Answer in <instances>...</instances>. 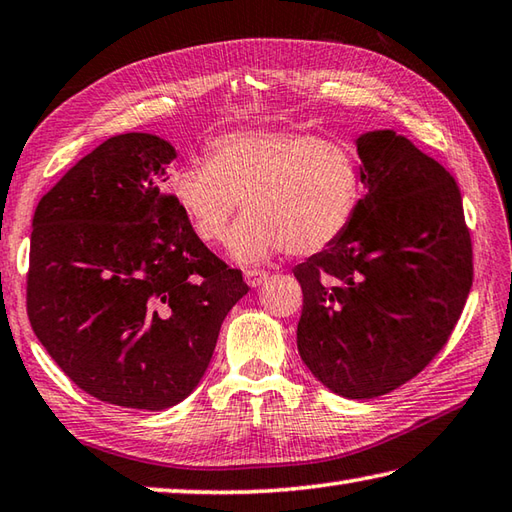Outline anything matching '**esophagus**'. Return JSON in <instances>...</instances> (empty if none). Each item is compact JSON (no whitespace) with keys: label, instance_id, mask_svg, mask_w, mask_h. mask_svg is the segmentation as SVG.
<instances>
[{"label":"esophagus","instance_id":"esophagus-1","mask_svg":"<svg viewBox=\"0 0 512 512\" xmlns=\"http://www.w3.org/2000/svg\"><path fill=\"white\" fill-rule=\"evenodd\" d=\"M267 281V272H260V269H247L245 272V283L249 287H260Z\"/></svg>","mask_w":512,"mask_h":512}]
</instances>
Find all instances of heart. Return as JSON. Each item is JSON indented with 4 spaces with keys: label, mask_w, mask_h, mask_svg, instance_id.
<instances>
[{
    "label": "heart",
    "mask_w": 512,
    "mask_h": 512,
    "mask_svg": "<svg viewBox=\"0 0 512 512\" xmlns=\"http://www.w3.org/2000/svg\"><path fill=\"white\" fill-rule=\"evenodd\" d=\"M167 194L202 243L227 238V256L258 265L287 247L310 256L339 243L363 200L352 147L292 129L231 131L209 144L207 160L169 173Z\"/></svg>",
    "instance_id": "b5f03b06"
}]
</instances>
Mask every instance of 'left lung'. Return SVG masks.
I'll return each instance as SVG.
<instances>
[{"label":"left lung","mask_w":512,"mask_h":512,"mask_svg":"<svg viewBox=\"0 0 512 512\" xmlns=\"http://www.w3.org/2000/svg\"><path fill=\"white\" fill-rule=\"evenodd\" d=\"M365 196L339 243L294 267L296 345L345 399L397 390L432 361L464 310L472 247L457 182L397 131L354 140Z\"/></svg>","instance_id":"obj_1"}]
</instances>
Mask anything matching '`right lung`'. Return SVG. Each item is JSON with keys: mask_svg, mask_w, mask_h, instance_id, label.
<instances>
[{"mask_svg": "<svg viewBox=\"0 0 512 512\" xmlns=\"http://www.w3.org/2000/svg\"><path fill=\"white\" fill-rule=\"evenodd\" d=\"M173 144L113 136L40 200L26 305L31 327L86 394L165 410L196 390L247 285L165 194Z\"/></svg>", "mask_w": 512, "mask_h": 512, "instance_id": "right-lung-1", "label": "right lung"}]
</instances>
